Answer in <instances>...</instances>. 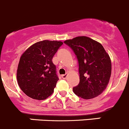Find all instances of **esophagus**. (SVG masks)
<instances>
[{"label": "esophagus", "instance_id": "obj_1", "mask_svg": "<svg viewBox=\"0 0 129 129\" xmlns=\"http://www.w3.org/2000/svg\"><path fill=\"white\" fill-rule=\"evenodd\" d=\"M67 77H68V75H67V74L62 75H61V77H62V78H63V79H67Z\"/></svg>", "mask_w": 129, "mask_h": 129}]
</instances>
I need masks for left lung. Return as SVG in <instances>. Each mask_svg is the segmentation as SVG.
Segmentation results:
<instances>
[{
	"label": "left lung",
	"instance_id": "1",
	"mask_svg": "<svg viewBox=\"0 0 129 129\" xmlns=\"http://www.w3.org/2000/svg\"><path fill=\"white\" fill-rule=\"evenodd\" d=\"M64 42L73 49L78 59L80 82L73 88L75 94L85 99L102 94L111 74V59L103 46L86 36L77 37Z\"/></svg>",
	"mask_w": 129,
	"mask_h": 129
}]
</instances>
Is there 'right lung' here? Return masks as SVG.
I'll use <instances>...</instances> for the list:
<instances>
[{"label":"right lung","instance_id":"obj_1","mask_svg":"<svg viewBox=\"0 0 129 129\" xmlns=\"http://www.w3.org/2000/svg\"><path fill=\"white\" fill-rule=\"evenodd\" d=\"M62 44L57 40H42L22 54L17 69V81L26 95L44 100L53 93L59 78L52 58Z\"/></svg>","mask_w":129,"mask_h":129}]
</instances>
